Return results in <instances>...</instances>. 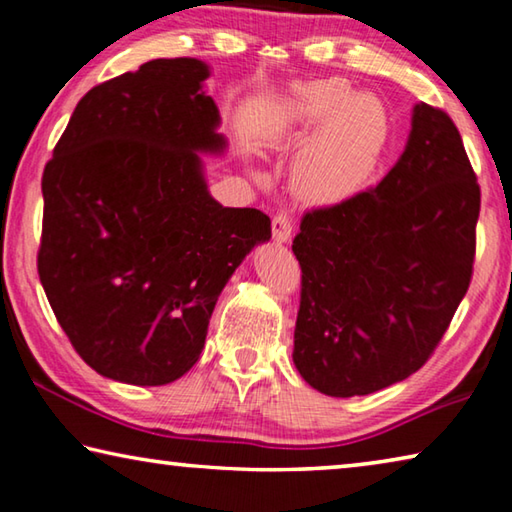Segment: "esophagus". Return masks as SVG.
Here are the masks:
<instances>
[{
	"label": "esophagus",
	"instance_id": "1",
	"mask_svg": "<svg viewBox=\"0 0 512 512\" xmlns=\"http://www.w3.org/2000/svg\"><path fill=\"white\" fill-rule=\"evenodd\" d=\"M291 232H293V223L287 214H275L273 216V239L277 244H287L291 239Z\"/></svg>",
	"mask_w": 512,
	"mask_h": 512
}]
</instances>
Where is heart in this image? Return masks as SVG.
<instances>
[{
    "label": "heart",
    "instance_id": "1",
    "mask_svg": "<svg viewBox=\"0 0 512 512\" xmlns=\"http://www.w3.org/2000/svg\"><path fill=\"white\" fill-rule=\"evenodd\" d=\"M280 128H316L293 167V187L316 205L339 203L368 183L391 137L386 103L329 76L293 83L275 101Z\"/></svg>",
    "mask_w": 512,
    "mask_h": 512
}]
</instances>
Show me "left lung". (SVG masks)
Instances as JSON below:
<instances>
[{
	"label": "left lung",
	"mask_w": 512,
	"mask_h": 512,
	"mask_svg": "<svg viewBox=\"0 0 512 512\" xmlns=\"http://www.w3.org/2000/svg\"><path fill=\"white\" fill-rule=\"evenodd\" d=\"M479 210L461 133L418 103L379 185L302 216L293 363L311 388L368 395L427 363L470 287Z\"/></svg>",
	"instance_id": "obj_1"
}]
</instances>
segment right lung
<instances>
[{"instance_id": "1", "label": "right lung", "mask_w": 512, "mask_h": 512, "mask_svg": "<svg viewBox=\"0 0 512 512\" xmlns=\"http://www.w3.org/2000/svg\"><path fill=\"white\" fill-rule=\"evenodd\" d=\"M198 58H158L92 88L42 173L38 275L99 375L171 384L194 366L221 291L271 219L223 207L201 153L225 151Z\"/></svg>"}]
</instances>
